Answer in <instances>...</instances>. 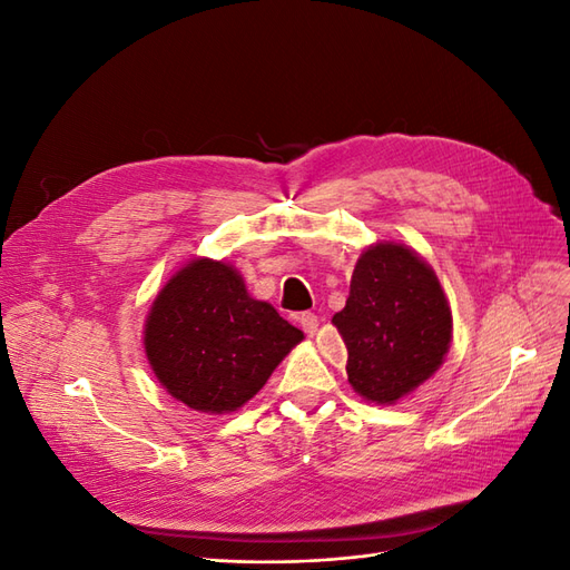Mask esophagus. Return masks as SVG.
Masks as SVG:
<instances>
[{"mask_svg":"<svg viewBox=\"0 0 570 570\" xmlns=\"http://www.w3.org/2000/svg\"><path fill=\"white\" fill-rule=\"evenodd\" d=\"M299 325H302V331L308 335V337H314L316 335V331H318V318L314 316V314H302L299 316Z\"/></svg>","mask_w":570,"mask_h":570,"instance_id":"esophagus-1","label":"esophagus"}]
</instances>
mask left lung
<instances>
[{"instance_id":"8db88e82","label":"left lung","mask_w":570,"mask_h":570,"mask_svg":"<svg viewBox=\"0 0 570 570\" xmlns=\"http://www.w3.org/2000/svg\"><path fill=\"white\" fill-rule=\"evenodd\" d=\"M333 325L347 347L350 385L373 404H396L430 381L454 331L433 266L392 239L361 252Z\"/></svg>"}]
</instances>
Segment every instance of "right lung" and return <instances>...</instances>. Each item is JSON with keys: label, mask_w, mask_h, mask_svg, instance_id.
<instances>
[{"label": "right lung", "mask_w": 570, "mask_h": 570, "mask_svg": "<svg viewBox=\"0 0 570 570\" xmlns=\"http://www.w3.org/2000/svg\"><path fill=\"white\" fill-rule=\"evenodd\" d=\"M302 340L299 327L249 295L243 273L206 256L170 275L142 331L164 390L212 416L243 409Z\"/></svg>", "instance_id": "add662e5"}]
</instances>
